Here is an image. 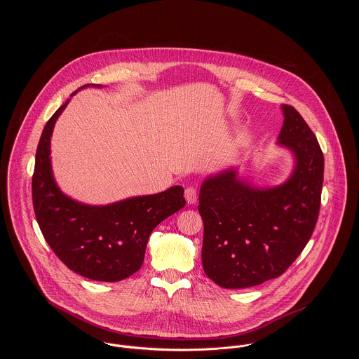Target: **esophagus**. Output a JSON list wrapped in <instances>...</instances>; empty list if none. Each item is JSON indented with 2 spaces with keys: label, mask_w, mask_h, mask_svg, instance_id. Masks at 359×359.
<instances>
[{
  "label": "esophagus",
  "mask_w": 359,
  "mask_h": 359,
  "mask_svg": "<svg viewBox=\"0 0 359 359\" xmlns=\"http://www.w3.org/2000/svg\"><path fill=\"white\" fill-rule=\"evenodd\" d=\"M185 199H187V202L189 205L196 203V201H198V191H196L195 187H188L185 189Z\"/></svg>",
  "instance_id": "esophagus-1"
}]
</instances>
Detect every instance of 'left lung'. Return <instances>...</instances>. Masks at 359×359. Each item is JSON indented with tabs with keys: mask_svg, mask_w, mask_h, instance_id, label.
<instances>
[{
	"mask_svg": "<svg viewBox=\"0 0 359 359\" xmlns=\"http://www.w3.org/2000/svg\"><path fill=\"white\" fill-rule=\"evenodd\" d=\"M279 145L296 157L290 178L275 188L242 182L236 170L207 178L198 210L205 233V275L224 289H245L280 276L315 229L323 184V154L302 114L283 104Z\"/></svg>",
	"mask_w": 359,
	"mask_h": 359,
	"instance_id": "obj_1",
	"label": "left lung"
}]
</instances>
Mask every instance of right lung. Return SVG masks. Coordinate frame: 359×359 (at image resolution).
<instances>
[{
    "label": "right lung",
    "instance_id": "obj_1",
    "mask_svg": "<svg viewBox=\"0 0 359 359\" xmlns=\"http://www.w3.org/2000/svg\"><path fill=\"white\" fill-rule=\"evenodd\" d=\"M67 103L52 114L37 147L32 180L36 218L52 252L69 269L93 280H123L141 268L154 228L185 205L184 188L109 205H83L65 196L52 177L50 142Z\"/></svg>",
    "mask_w": 359,
    "mask_h": 359
}]
</instances>
